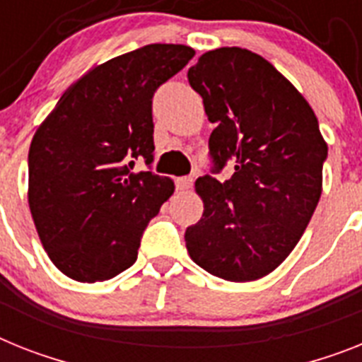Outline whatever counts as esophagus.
Listing matches in <instances>:
<instances>
[{"mask_svg": "<svg viewBox=\"0 0 362 362\" xmlns=\"http://www.w3.org/2000/svg\"><path fill=\"white\" fill-rule=\"evenodd\" d=\"M175 184H176V189L186 191L193 186V178H191V176H178V178L175 180Z\"/></svg>", "mask_w": 362, "mask_h": 362, "instance_id": "obj_1", "label": "esophagus"}]
</instances>
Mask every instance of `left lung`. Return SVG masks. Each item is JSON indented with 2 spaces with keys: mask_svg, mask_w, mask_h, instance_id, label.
Instances as JSON below:
<instances>
[{
  "mask_svg": "<svg viewBox=\"0 0 362 362\" xmlns=\"http://www.w3.org/2000/svg\"><path fill=\"white\" fill-rule=\"evenodd\" d=\"M187 81L215 123L211 169L195 182L204 214L187 226V252L217 278H263L293 252L320 199L327 145L317 115L269 60L241 47L204 53ZM228 163L234 175L217 181Z\"/></svg>",
  "mask_w": 362,
  "mask_h": 362,
  "instance_id": "obj_1",
  "label": "left lung"
}]
</instances>
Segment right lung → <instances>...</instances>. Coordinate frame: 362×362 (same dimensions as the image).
<instances>
[{"mask_svg":"<svg viewBox=\"0 0 362 362\" xmlns=\"http://www.w3.org/2000/svg\"><path fill=\"white\" fill-rule=\"evenodd\" d=\"M195 51L151 44L88 71L62 93L29 148V208L54 267L105 281L134 265L148 221L175 191L153 173L156 90ZM136 159L148 171L132 173Z\"/></svg>","mask_w":362,"mask_h":362,"instance_id":"1","label":"right lung"}]
</instances>
